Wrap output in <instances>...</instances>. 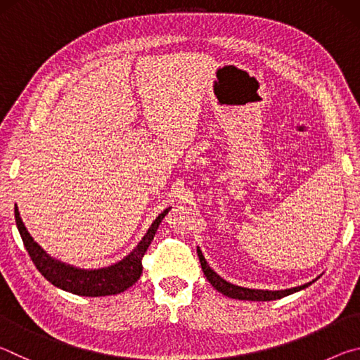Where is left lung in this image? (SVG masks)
I'll return each mask as SVG.
<instances>
[{"instance_id":"left-lung-1","label":"left lung","mask_w":360,"mask_h":360,"mask_svg":"<svg viewBox=\"0 0 360 360\" xmlns=\"http://www.w3.org/2000/svg\"><path fill=\"white\" fill-rule=\"evenodd\" d=\"M197 254L200 259V264H202V270L205 273V276L208 281L211 283L212 288H214L217 292H221L225 297L230 298H236V300H251V302H270V300H278V298H283L285 295L294 294V292L302 290L308 285H311L314 283L309 281L303 285H297V288H290V289H284V290H262V289H248V288H241V285H235L229 281H225L217 273L212 270V268L206 264V259L203 257L200 248H197ZM318 279V278H316Z\"/></svg>"}]
</instances>
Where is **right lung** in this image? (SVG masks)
<instances>
[{
    "label": "right lung",
    "instance_id": "obj_1",
    "mask_svg": "<svg viewBox=\"0 0 360 360\" xmlns=\"http://www.w3.org/2000/svg\"><path fill=\"white\" fill-rule=\"evenodd\" d=\"M172 208H167L162 214H158L148 230V233L143 236V240L138 243V246L133 251L119 260L117 264L109 265L98 270H84L68 264H63L57 259L49 255L38 243L33 240V236L28 233L25 225L22 222L19 208H14L15 224L22 236L23 246L32 257L34 266L44 276L49 283H52L56 288L63 289L71 294L82 297H105L120 294L135 284L143 273L141 260L144 252L148 251L150 241L154 240L158 225L163 221V217L168 214Z\"/></svg>",
    "mask_w": 360,
    "mask_h": 360
}]
</instances>
